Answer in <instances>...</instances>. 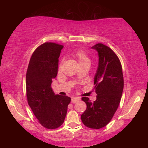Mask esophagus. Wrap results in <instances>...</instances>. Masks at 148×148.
Instances as JSON below:
<instances>
[{
  "label": "esophagus",
  "mask_w": 148,
  "mask_h": 148,
  "mask_svg": "<svg viewBox=\"0 0 148 148\" xmlns=\"http://www.w3.org/2000/svg\"><path fill=\"white\" fill-rule=\"evenodd\" d=\"M80 98L79 97H72L71 99V102L72 103H76V102L79 101Z\"/></svg>",
  "instance_id": "esophagus-1"
}]
</instances>
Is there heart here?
I'll return each mask as SVG.
<instances>
[{"instance_id":"heart-1","label":"heart","mask_w":148,"mask_h":148,"mask_svg":"<svg viewBox=\"0 0 148 148\" xmlns=\"http://www.w3.org/2000/svg\"><path fill=\"white\" fill-rule=\"evenodd\" d=\"M72 56H73L74 58L77 60V61L78 62L79 66L90 64V59L89 58V57L87 55V53L84 51H83V50H77V51H75L74 53H73V54H72ZM62 63H63V60L60 62V64L59 66V71H61Z\"/></svg>"}]
</instances>
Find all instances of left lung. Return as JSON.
I'll list each match as a JSON object with an SVG mask.
<instances>
[{"instance_id":"left-lung-1","label":"left lung","mask_w":148,"mask_h":148,"mask_svg":"<svg viewBox=\"0 0 148 148\" xmlns=\"http://www.w3.org/2000/svg\"><path fill=\"white\" fill-rule=\"evenodd\" d=\"M99 55L98 69L94 84L97 96L91 102L88 97H82L87 108L81 116L86 127L99 129L106 126L113 117L121 101L124 86L122 67L118 57L113 50L102 44L91 47Z\"/></svg>"}]
</instances>
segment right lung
Returning <instances> with one entry per match:
<instances>
[{
  "label": "right lung",
  "instance_id": "add662e5",
  "mask_svg": "<svg viewBox=\"0 0 148 148\" xmlns=\"http://www.w3.org/2000/svg\"><path fill=\"white\" fill-rule=\"evenodd\" d=\"M62 48L63 46L53 42L40 45L32 55L26 74L28 104L40 123L48 129L63 123L71 101L67 96L56 95L51 87Z\"/></svg>",
  "mask_w": 148,
  "mask_h": 148
}]
</instances>
